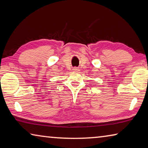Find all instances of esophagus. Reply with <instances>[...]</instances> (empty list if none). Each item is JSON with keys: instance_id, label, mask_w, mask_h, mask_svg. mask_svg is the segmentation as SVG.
I'll list each match as a JSON object with an SVG mask.
<instances>
[{"instance_id": "34e87169", "label": "esophagus", "mask_w": 148, "mask_h": 148, "mask_svg": "<svg viewBox=\"0 0 148 148\" xmlns=\"http://www.w3.org/2000/svg\"><path fill=\"white\" fill-rule=\"evenodd\" d=\"M72 70H73L74 72H79V69L77 68V67H74V68Z\"/></svg>"}]
</instances>
